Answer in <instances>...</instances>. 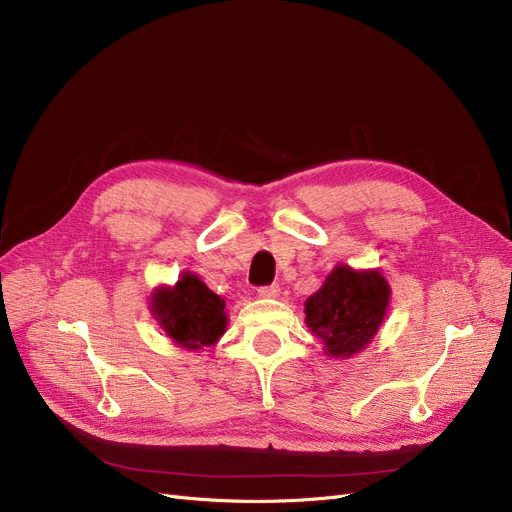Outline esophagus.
I'll return each instance as SVG.
<instances>
[{"instance_id":"obj_1","label":"esophagus","mask_w":512,"mask_h":512,"mask_svg":"<svg viewBox=\"0 0 512 512\" xmlns=\"http://www.w3.org/2000/svg\"><path fill=\"white\" fill-rule=\"evenodd\" d=\"M279 292H281V288H279L277 283L262 285V288H258V294H260L262 298H277V296H279Z\"/></svg>"}]
</instances>
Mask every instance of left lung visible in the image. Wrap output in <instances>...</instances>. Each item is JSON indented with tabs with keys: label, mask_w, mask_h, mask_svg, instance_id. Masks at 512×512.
Returning <instances> with one entry per match:
<instances>
[{
	"label": "left lung",
	"mask_w": 512,
	"mask_h": 512,
	"mask_svg": "<svg viewBox=\"0 0 512 512\" xmlns=\"http://www.w3.org/2000/svg\"><path fill=\"white\" fill-rule=\"evenodd\" d=\"M391 285L380 271H355L346 264L327 275L304 302V323L325 344V355L349 359L374 340L384 321Z\"/></svg>",
	"instance_id": "obj_1"
}]
</instances>
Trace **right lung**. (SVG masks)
Wrapping results in <instances>:
<instances>
[{"instance_id": "obj_1", "label": "right lung", "mask_w": 512, "mask_h": 512, "mask_svg": "<svg viewBox=\"0 0 512 512\" xmlns=\"http://www.w3.org/2000/svg\"><path fill=\"white\" fill-rule=\"evenodd\" d=\"M224 300L193 273H182L172 288H157L151 313L176 344L189 351L212 346L227 330Z\"/></svg>"}]
</instances>
